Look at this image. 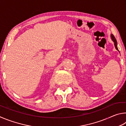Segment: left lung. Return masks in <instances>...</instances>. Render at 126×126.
I'll return each mask as SVG.
<instances>
[{"label": "left lung", "mask_w": 126, "mask_h": 126, "mask_svg": "<svg viewBox=\"0 0 126 126\" xmlns=\"http://www.w3.org/2000/svg\"><path fill=\"white\" fill-rule=\"evenodd\" d=\"M111 38H112V39L114 43V46H115V47H116V49L117 50H118V48H117V40L116 39V38H115L114 36L113 35V34H111Z\"/></svg>", "instance_id": "left-lung-1"}]
</instances>
